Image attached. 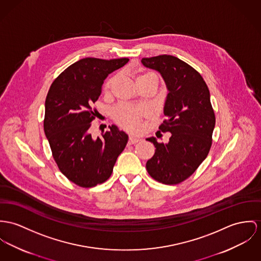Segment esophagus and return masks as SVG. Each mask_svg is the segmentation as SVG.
<instances>
[{"label": "esophagus", "mask_w": 261, "mask_h": 261, "mask_svg": "<svg viewBox=\"0 0 261 261\" xmlns=\"http://www.w3.org/2000/svg\"><path fill=\"white\" fill-rule=\"evenodd\" d=\"M140 141L139 137H136V136H130L129 137V144H135V143H138Z\"/></svg>", "instance_id": "obj_1"}]
</instances>
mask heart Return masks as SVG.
Segmentation results:
<instances>
[{"mask_svg":"<svg viewBox=\"0 0 261 261\" xmlns=\"http://www.w3.org/2000/svg\"><path fill=\"white\" fill-rule=\"evenodd\" d=\"M156 77L152 72H144L136 77V82L143 81L147 77ZM114 81V77H110L105 83V88H109L111 83ZM146 113V108L142 105L135 104H120L118 105L113 112L115 121L123 127L124 129L135 131L139 127L141 118Z\"/></svg>","mask_w":261,"mask_h":261,"instance_id":"b5f03b06","label":"heart"}]
</instances>
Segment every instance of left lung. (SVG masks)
Here are the masks:
<instances>
[{"label": "left lung", "mask_w": 261, "mask_h": 261, "mask_svg": "<svg viewBox=\"0 0 261 261\" xmlns=\"http://www.w3.org/2000/svg\"><path fill=\"white\" fill-rule=\"evenodd\" d=\"M141 61L159 71L167 85V119L159 126V133H171L167 144L147 138L156 150L146 169L154 180L177 185L192 176L210 152L216 125L210 90L201 74L176 57L162 55Z\"/></svg>", "instance_id": "1"}]
</instances>
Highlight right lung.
<instances>
[{
    "mask_svg": "<svg viewBox=\"0 0 261 261\" xmlns=\"http://www.w3.org/2000/svg\"><path fill=\"white\" fill-rule=\"evenodd\" d=\"M128 61L82 59L64 69L47 92L43 129L53 157L60 172L82 188L108 180L128 142V135L115 125L100 137L90 133L96 116L91 106L100 96L103 82Z\"/></svg>",
    "mask_w": 261,
    "mask_h": 261,
    "instance_id": "right-lung-1",
    "label": "right lung"
}]
</instances>
